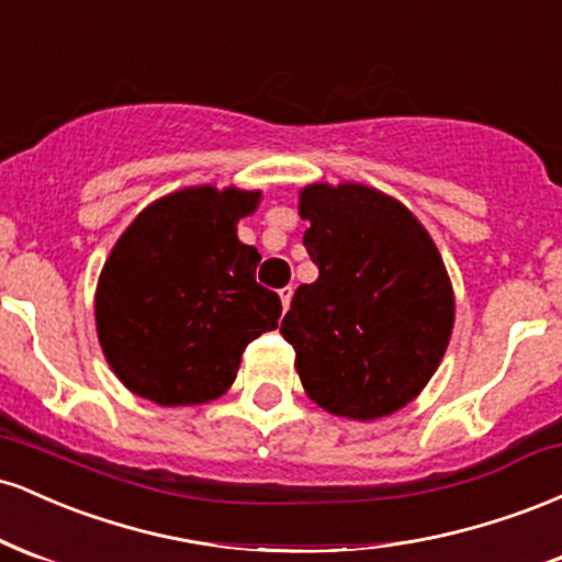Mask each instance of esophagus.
Segmentation results:
<instances>
[{
    "label": "esophagus",
    "instance_id": "34e87169",
    "mask_svg": "<svg viewBox=\"0 0 562 562\" xmlns=\"http://www.w3.org/2000/svg\"><path fill=\"white\" fill-rule=\"evenodd\" d=\"M290 299H293V288H282L280 290V301H282V308H285V312H288V306H290Z\"/></svg>",
    "mask_w": 562,
    "mask_h": 562
}]
</instances>
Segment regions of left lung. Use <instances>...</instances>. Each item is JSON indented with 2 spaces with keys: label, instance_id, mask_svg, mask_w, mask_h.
<instances>
[{
  "label": "left lung",
  "instance_id": "left-lung-1",
  "mask_svg": "<svg viewBox=\"0 0 562 562\" xmlns=\"http://www.w3.org/2000/svg\"><path fill=\"white\" fill-rule=\"evenodd\" d=\"M303 245L319 277L282 319L314 404L370 423L434 378L454 327V288L434 237L396 198L359 182L301 187Z\"/></svg>",
  "mask_w": 562,
  "mask_h": 562
}]
</instances>
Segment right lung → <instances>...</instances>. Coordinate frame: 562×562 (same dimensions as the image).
<instances>
[{"label":"right lung","instance_id":"right-lung-1","mask_svg":"<svg viewBox=\"0 0 562 562\" xmlns=\"http://www.w3.org/2000/svg\"><path fill=\"white\" fill-rule=\"evenodd\" d=\"M261 190L184 187L124 229L94 290L102 353L128 391L160 406L229 391L243 351L274 330L280 295L256 282L261 254L237 237Z\"/></svg>","mask_w":562,"mask_h":562}]
</instances>
